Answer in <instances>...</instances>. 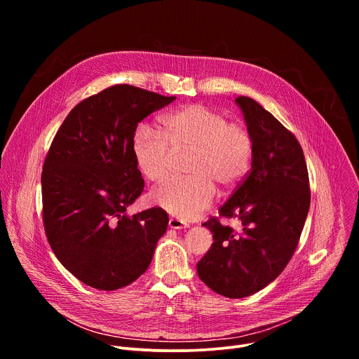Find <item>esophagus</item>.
Listing matches in <instances>:
<instances>
[{
    "label": "esophagus",
    "instance_id": "34e87169",
    "mask_svg": "<svg viewBox=\"0 0 359 359\" xmlns=\"http://www.w3.org/2000/svg\"><path fill=\"white\" fill-rule=\"evenodd\" d=\"M169 227L173 229V230H182V229H187V227H189V223H187V222H183V220H180V219L172 217V219L169 220Z\"/></svg>",
    "mask_w": 359,
    "mask_h": 359
}]
</instances>
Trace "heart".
<instances>
[{
    "instance_id": "heart-1",
    "label": "heart",
    "mask_w": 359,
    "mask_h": 359,
    "mask_svg": "<svg viewBox=\"0 0 359 359\" xmlns=\"http://www.w3.org/2000/svg\"><path fill=\"white\" fill-rule=\"evenodd\" d=\"M159 130L140 125L132 137V153L143 177L162 183L170 175L173 155L191 151L186 169L190 177L172 180L150 193L153 204L177 219L198 217L212 206L215 183L233 187L250 170L251 133L243 123L229 122L219 111L187 105L163 115Z\"/></svg>"
}]
</instances>
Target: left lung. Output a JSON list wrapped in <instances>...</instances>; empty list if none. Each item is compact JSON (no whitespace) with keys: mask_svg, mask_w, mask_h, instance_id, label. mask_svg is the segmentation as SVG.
I'll return each instance as SVG.
<instances>
[{"mask_svg":"<svg viewBox=\"0 0 359 359\" xmlns=\"http://www.w3.org/2000/svg\"><path fill=\"white\" fill-rule=\"evenodd\" d=\"M252 137L251 170L220 208L240 230L212 217L215 243L197 263L200 280L227 298H244L274 281L297 248L310 209V180L295 136L254 99L238 96Z\"/></svg>","mask_w":359,"mask_h":359,"instance_id":"1","label":"left lung"}]
</instances>
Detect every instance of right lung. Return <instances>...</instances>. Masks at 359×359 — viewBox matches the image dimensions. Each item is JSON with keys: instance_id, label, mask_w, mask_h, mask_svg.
<instances>
[{"instance_id": "right-lung-1", "label": "right lung", "mask_w": 359, "mask_h": 359, "mask_svg": "<svg viewBox=\"0 0 359 359\" xmlns=\"http://www.w3.org/2000/svg\"><path fill=\"white\" fill-rule=\"evenodd\" d=\"M114 85L78 104L43 162L42 219L57 259L83 284L114 291L149 267L169 217L161 208L126 215L144 183L133 153L137 123L173 102Z\"/></svg>"}]
</instances>
